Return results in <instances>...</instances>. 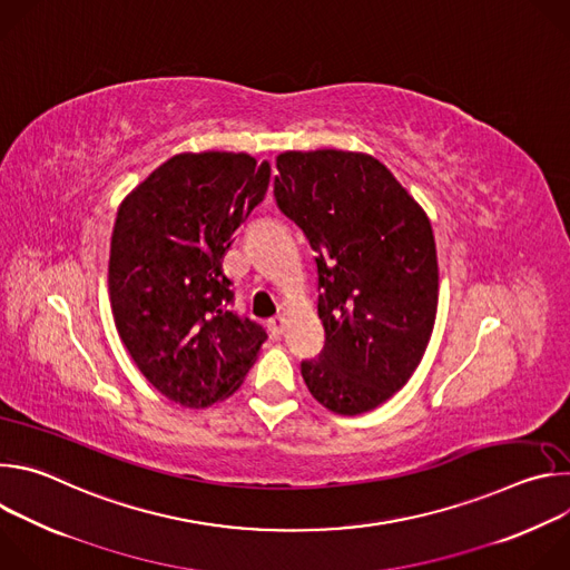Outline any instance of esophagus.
I'll return each mask as SVG.
<instances>
[{
  "label": "esophagus",
  "mask_w": 570,
  "mask_h": 570,
  "mask_svg": "<svg viewBox=\"0 0 570 570\" xmlns=\"http://www.w3.org/2000/svg\"><path fill=\"white\" fill-rule=\"evenodd\" d=\"M268 330H271L273 336L279 338V336H284L288 332V320L286 317H275V320L268 322Z\"/></svg>",
  "instance_id": "1"
}]
</instances>
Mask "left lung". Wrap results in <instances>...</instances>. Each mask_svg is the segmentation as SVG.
Wrapping results in <instances>:
<instances>
[{"label":"left lung","mask_w":570,"mask_h":570,"mask_svg":"<svg viewBox=\"0 0 570 570\" xmlns=\"http://www.w3.org/2000/svg\"><path fill=\"white\" fill-rule=\"evenodd\" d=\"M277 207L317 264L320 358L302 363L317 403L363 415L417 370L438 313V250L422 205L367 153L277 155Z\"/></svg>","instance_id":"8db88e82"}]
</instances>
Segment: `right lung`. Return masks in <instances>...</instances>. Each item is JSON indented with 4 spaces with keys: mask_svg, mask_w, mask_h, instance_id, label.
<instances>
[{
    "mask_svg": "<svg viewBox=\"0 0 570 570\" xmlns=\"http://www.w3.org/2000/svg\"><path fill=\"white\" fill-rule=\"evenodd\" d=\"M268 183L271 165L248 153H180L119 205L108 266L117 332L148 383L185 409L234 394L266 341L227 311L223 255Z\"/></svg>",
    "mask_w": 570,
    "mask_h": 570,
    "instance_id": "right-lung-1",
    "label": "right lung"
}]
</instances>
